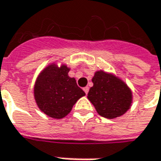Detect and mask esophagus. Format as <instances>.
Instances as JSON below:
<instances>
[{"label": "esophagus", "mask_w": 161, "mask_h": 161, "mask_svg": "<svg viewBox=\"0 0 161 161\" xmlns=\"http://www.w3.org/2000/svg\"><path fill=\"white\" fill-rule=\"evenodd\" d=\"M83 90H84V92L86 94L88 93V90H89V88L88 87H85V88H83Z\"/></svg>", "instance_id": "obj_1"}]
</instances>
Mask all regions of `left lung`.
<instances>
[{
	"mask_svg": "<svg viewBox=\"0 0 161 161\" xmlns=\"http://www.w3.org/2000/svg\"><path fill=\"white\" fill-rule=\"evenodd\" d=\"M93 87L88 94L99 115L114 119L123 115L131 106L132 92L127 84L113 74L103 71L95 73Z\"/></svg>",
	"mask_w": 161,
	"mask_h": 161,
	"instance_id": "obj_1",
	"label": "left lung"
}]
</instances>
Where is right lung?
Listing matches in <instances>:
<instances>
[{
	"instance_id": "1",
	"label": "right lung",
	"mask_w": 161,
	"mask_h": 161,
	"mask_svg": "<svg viewBox=\"0 0 161 161\" xmlns=\"http://www.w3.org/2000/svg\"><path fill=\"white\" fill-rule=\"evenodd\" d=\"M70 68L49 64L38 76L34 98L38 107L48 116L62 119L72 111L74 103L85 96L74 78L68 76Z\"/></svg>"
}]
</instances>
